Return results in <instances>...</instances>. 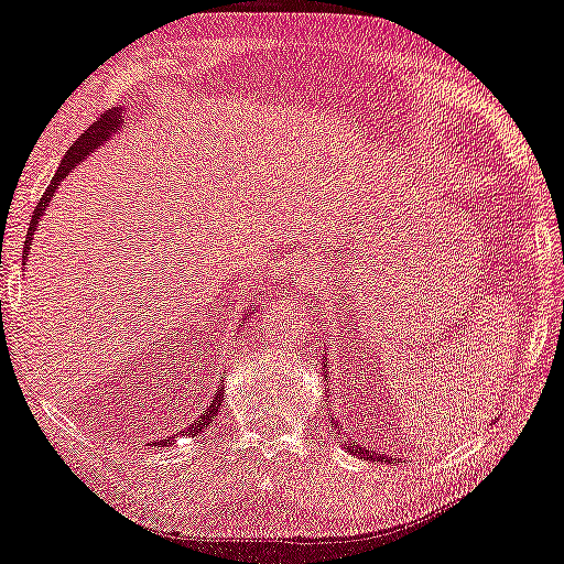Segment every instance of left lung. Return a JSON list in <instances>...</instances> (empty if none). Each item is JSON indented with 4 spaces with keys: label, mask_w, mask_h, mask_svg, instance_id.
<instances>
[{
    "label": "left lung",
    "mask_w": 564,
    "mask_h": 564,
    "mask_svg": "<svg viewBox=\"0 0 564 564\" xmlns=\"http://www.w3.org/2000/svg\"><path fill=\"white\" fill-rule=\"evenodd\" d=\"M326 367H328V361H323V377L328 375ZM330 426H334V419H330ZM334 438H336V442H338V438H341V429L334 431ZM338 446H341V449H346V452H351V454H359V457H365L369 462H390V465H392V462H395L392 457H388V454H377L372 446L359 444V442H338Z\"/></svg>",
    "instance_id": "left-lung-1"
}]
</instances>
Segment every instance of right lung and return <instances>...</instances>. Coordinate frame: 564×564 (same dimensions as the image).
I'll return each mask as SVG.
<instances>
[{"mask_svg": "<svg viewBox=\"0 0 564 564\" xmlns=\"http://www.w3.org/2000/svg\"><path fill=\"white\" fill-rule=\"evenodd\" d=\"M126 112H128L126 107H115V110L102 112L95 122H91V126H89L87 130H84V133H82L79 138H76V143L72 145V149L66 151V156H64V161H61L58 172L53 174L48 189L43 192L41 203H37V207H35L33 223H30V228H28L25 251H22V253H25V259H28V253H30V246H33V236H35V230H37V223H41L45 207L51 205V199L56 197V189L61 187V182H64L66 176L72 174L74 169L79 166L84 159H89V153H95V149H99V145H102L105 141H110V138H112L115 133H120L122 122H126V120H122V118H126ZM241 321H249V313H243ZM220 400H223V388H218V392H215V398L210 400V405H205L203 413H199L197 419L192 421L187 429L176 431V434H182V436H195V434H199V431H203V429H207V423H213V415L218 413ZM172 442H176V436L156 438V442H153V446H166V444H172Z\"/></svg>", "mask_w": 564, "mask_h": 564, "instance_id": "right-lung-1", "label": "right lung"}]
</instances>
